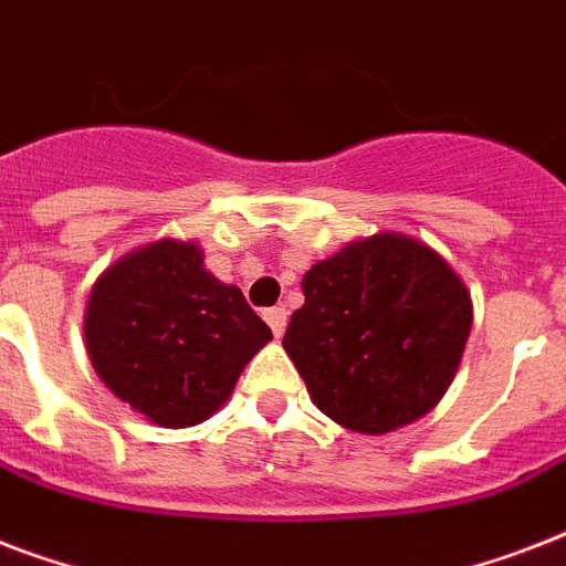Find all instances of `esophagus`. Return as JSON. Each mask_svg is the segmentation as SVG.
I'll return each instance as SVG.
<instances>
[{
	"label": "esophagus",
	"mask_w": 566,
	"mask_h": 566,
	"mask_svg": "<svg viewBox=\"0 0 566 566\" xmlns=\"http://www.w3.org/2000/svg\"><path fill=\"white\" fill-rule=\"evenodd\" d=\"M264 319H266V326L273 328L275 337L284 335V326H287V311H284V308H266Z\"/></svg>",
	"instance_id": "1"
}]
</instances>
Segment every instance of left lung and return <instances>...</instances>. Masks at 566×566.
I'll return each instance as SVG.
<instances>
[{
	"mask_svg": "<svg viewBox=\"0 0 566 566\" xmlns=\"http://www.w3.org/2000/svg\"><path fill=\"white\" fill-rule=\"evenodd\" d=\"M284 353L311 402L344 429L385 434L443 399L464 355L473 302L422 240L378 231L302 275Z\"/></svg>",
	"mask_w": 566,
	"mask_h": 566,
	"instance_id": "left-lung-1",
	"label": "left lung"
}]
</instances>
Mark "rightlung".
Masks as SVG:
<instances>
[{
  "label": "right lung",
  "mask_w": 566,
  "mask_h": 566,
  "mask_svg": "<svg viewBox=\"0 0 566 566\" xmlns=\"http://www.w3.org/2000/svg\"><path fill=\"white\" fill-rule=\"evenodd\" d=\"M270 340L240 287L205 270L196 240H153L114 261L84 311L96 376L161 429H188L220 411Z\"/></svg>",
  "instance_id": "1"
}]
</instances>
